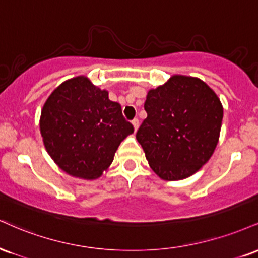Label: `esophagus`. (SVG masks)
Listing matches in <instances>:
<instances>
[{"mask_svg":"<svg viewBox=\"0 0 258 258\" xmlns=\"http://www.w3.org/2000/svg\"><path fill=\"white\" fill-rule=\"evenodd\" d=\"M132 126H133V130H135V132H137L138 127H139V121L138 119H135L132 121Z\"/></svg>","mask_w":258,"mask_h":258,"instance_id":"34e87169","label":"esophagus"}]
</instances>
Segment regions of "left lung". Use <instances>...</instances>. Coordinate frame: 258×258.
Returning <instances> with one entry per match:
<instances>
[{
  "mask_svg": "<svg viewBox=\"0 0 258 258\" xmlns=\"http://www.w3.org/2000/svg\"><path fill=\"white\" fill-rule=\"evenodd\" d=\"M144 109L148 116L136 138L157 176L186 179L209 161L219 143L223 107L203 80L174 74L149 90Z\"/></svg>",
  "mask_w": 258,
  "mask_h": 258,
  "instance_id": "1",
  "label": "left lung"
}]
</instances>
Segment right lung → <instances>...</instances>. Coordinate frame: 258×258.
Returning <instances> with one entry per match:
<instances>
[{"mask_svg": "<svg viewBox=\"0 0 258 258\" xmlns=\"http://www.w3.org/2000/svg\"><path fill=\"white\" fill-rule=\"evenodd\" d=\"M39 128L46 153L68 175L94 180L114 160L120 143L133 133L121 105L88 77L61 83L42 108Z\"/></svg>", "mask_w": 258, "mask_h": 258, "instance_id": "obj_1", "label": "right lung"}]
</instances>
